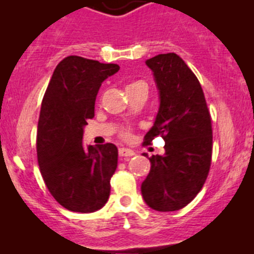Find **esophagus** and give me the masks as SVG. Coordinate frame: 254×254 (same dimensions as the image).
I'll return each instance as SVG.
<instances>
[{"mask_svg":"<svg viewBox=\"0 0 254 254\" xmlns=\"http://www.w3.org/2000/svg\"><path fill=\"white\" fill-rule=\"evenodd\" d=\"M134 155H135V152L132 150H130V148H125V147L119 148L120 157H131V156H134Z\"/></svg>","mask_w":254,"mask_h":254,"instance_id":"obj_1","label":"esophagus"}]
</instances>
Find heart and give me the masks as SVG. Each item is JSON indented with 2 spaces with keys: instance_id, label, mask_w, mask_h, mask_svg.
<instances>
[{
  "instance_id": "1",
  "label": "heart",
  "mask_w": 254,
  "mask_h": 254,
  "mask_svg": "<svg viewBox=\"0 0 254 254\" xmlns=\"http://www.w3.org/2000/svg\"><path fill=\"white\" fill-rule=\"evenodd\" d=\"M140 84H143V83L142 82H134V83L129 84L127 87H135V86H140ZM123 136H124L125 139H127V137H129V132H124V134H123Z\"/></svg>"
}]
</instances>
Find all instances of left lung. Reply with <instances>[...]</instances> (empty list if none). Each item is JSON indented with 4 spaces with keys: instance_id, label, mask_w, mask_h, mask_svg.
Listing matches in <instances>:
<instances>
[{
    "instance_id": "obj_1",
    "label": "left lung",
    "mask_w": 254,
    "mask_h": 254,
    "mask_svg": "<svg viewBox=\"0 0 254 254\" xmlns=\"http://www.w3.org/2000/svg\"><path fill=\"white\" fill-rule=\"evenodd\" d=\"M145 64L152 71L160 99L145 143L160 135L165 153L148 158L151 168L141 194L151 209L176 211L188 205L206 181L211 163V118L203 88L183 59L175 53L160 54Z\"/></svg>"
}]
</instances>
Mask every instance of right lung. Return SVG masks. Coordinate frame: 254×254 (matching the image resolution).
<instances>
[{"instance_id":"obj_1","label":"right lung","mask_w":254,"mask_h":254,"mask_svg":"<svg viewBox=\"0 0 254 254\" xmlns=\"http://www.w3.org/2000/svg\"><path fill=\"white\" fill-rule=\"evenodd\" d=\"M119 68L67 56L54 70L43 98L37 137L40 173L51 195L70 211L93 212L108 201L118 166L117 146L86 147L82 139L87 122L94 117L102 83Z\"/></svg>"}]
</instances>
